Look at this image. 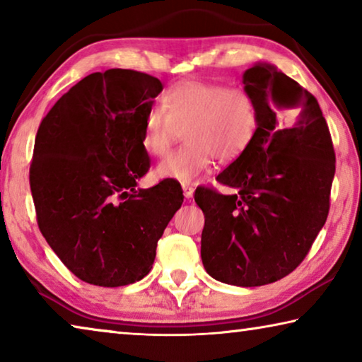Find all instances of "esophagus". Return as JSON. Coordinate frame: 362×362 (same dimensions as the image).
<instances>
[{
  "label": "esophagus",
  "instance_id": "1",
  "mask_svg": "<svg viewBox=\"0 0 362 362\" xmlns=\"http://www.w3.org/2000/svg\"><path fill=\"white\" fill-rule=\"evenodd\" d=\"M182 188H183V194H185V198L187 199L192 198L193 193H194V187L192 185V183H183Z\"/></svg>",
  "mask_w": 362,
  "mask_h": 362
}]
</instances>
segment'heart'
<instances>
[{
    "instance_id": "obj_1",
    "label": "heart",
    "mask_w": 362,
    "mask_h": 362,
    "mask_svg": "<svg viewBox=\"0 0 362 362\" xmlns=\"http://www.w3.org/2000/svg\"><path fill=\"white\" fill-rule=\"evenodd\" d=\"M163 100L164 107L151 105L145 113V150L163 156L180 129L187 144L158 164L161 179L192 182L211 166L214 156L220 163L240 158L259 131V107L243 88L188 79L170 86Z\"/></svg>"
}]
</instances>
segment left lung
<instances>
[{
	"label": "left lung",
	"instance_id": "left-lung-1",
	"mask_svg": "<svg viewBox=\"0 0 362 362\" xmlns=\"http://www.w3.org/2000/svg\"><path fill=\"white\" fill-rule=\"evenodd\" d=\"M243 84L260 121L249 148L217 175L235 193L199 187L194 201L206 217V272L255 287L287 276L310 252L329 214L335 151L320 103L297 81L259 64L243 73Z\"/></svg>",
	"mask_w": 362,
	"mask_h": 362
}]
</instances>
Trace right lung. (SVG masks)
<instances>
[{"label":"right lung","mask_w":362,"mask_h":362,"mask_svg":"<svg viewBox=\"0 0 362 362\" xmlns=\"http://www.w3.org/2000/svg\"><path fill=\"white\" fill-rule=\"evenodd\" d=\"M158 78L112 69L90 73L42 118L30 164L40 231L84 283L119 287L150 273L156 244L183 203L180 183L136 189L148 173L145 113Z\"/></svg>","instance_id":"add662e5"}]
</instances>
